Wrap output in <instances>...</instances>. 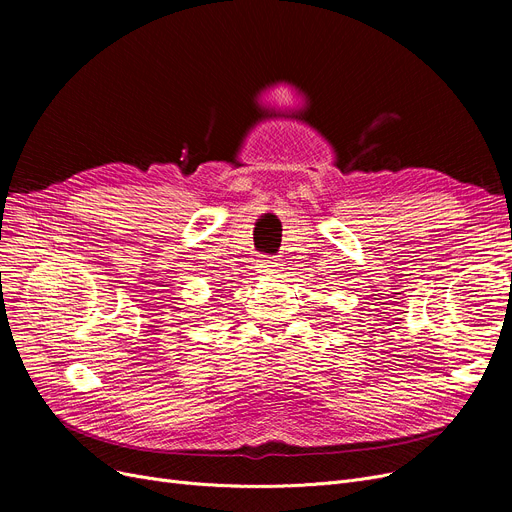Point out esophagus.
<instances>
[{"mask_svg":"<svg viewBox=\"0 0 512 512\" xmlns=\"http://www.w3.org/2000/svg\"><path fill=\"white\" fill-rule=\"evenodd\" d=\"M278 265H280V259H278V257H274V255L263 259V267H278Z\"/></svg>","mask_w":512,"mask_h":512,"instance_id":"obj_1","label":"esophagus"}]
</instances>
